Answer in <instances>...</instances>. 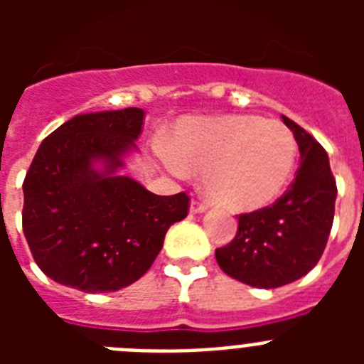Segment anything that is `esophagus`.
I'll return each mask as SVG.
<instances>
[{
    "label": "esophagus",
    "mask_w": 364,
    "mask_h": 364,
    "mask_svg": "<svg viewBox=\"0 0 364 364\" xmlns=\"http://www.w3.org/2000/svg\"><path fill=\"white\" fill-rule=\"evenodd\" d=\"M205 210H208V204H205V202L191 200V204H189V211H191V213H204Z\"/></svg>",
    "instance_id": "esophagus-1"
}]
</instances>
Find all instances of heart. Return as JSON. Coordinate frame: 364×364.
<instances>
[{
  "label": "heart",
  "instance_id": "1",
  "mask_svg": "<svg viewBox=\"0 0 364 364\" xmlns=\"http://www.w3.org/2000/svg\"><path fill=\"white\" fill-rule=\"evenodd\" d=\"M156 154L175 175L204 171L205 193L235 211L272 204L284 191L297 160V142L284 124L253 114L188 118L176 125L171 146Z\"/></svg>",
  "mask_w": 364,
  "mask_h": 364
}]
</instances>
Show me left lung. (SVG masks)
I'll list each match as a JSON object with an SVG mask.
<instances>
[{"mask_svg":"<svg viewBox=\"0 0 364 364\" xmlns=\"http://www.w3.org/2000/svg\"><path fill=\"white\" fill-rule=\"evenodd\" d=\"M301 166L275 204L239 215L235 239L215 250L220 269L253 288H279L306 275L323 255L333 224L337 186L328 154L290 118Z\"/></svg>","mask_w":364,"mask_h":364,"instance_id":"8db88e82","label":"left lung"}]
</instances>
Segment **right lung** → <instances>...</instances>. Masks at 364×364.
Masks as SVG:
<instances>
[{"mask_svg":"<svg viewBox=\"0 0 364 364\" xmlns=\"http://www.w3.org/2000/svg\"><path fill=\"white\" fill-rule=\"evenodd\" d=\"M146 112H87L45 138L23 182V233L53 281L85 294L118 291L151 268L189 197H160L117 175L136 151Z\"/></svg>","mask_w":364,"mask_h":364,"instance_id":"obj_1","label":"right lung"}]
</instances>
